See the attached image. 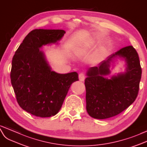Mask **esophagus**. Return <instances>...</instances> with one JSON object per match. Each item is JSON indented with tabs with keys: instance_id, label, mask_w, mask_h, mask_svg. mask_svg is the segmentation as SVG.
Masks as SVG:
<instances>
[{
	"instance_id": "obj_1",
	"label": "esophagus",
	"mask_w": 147,
	"mask_h": 147,
	"mask_svg": "<svg viewBox=\"0 0 147 147\" xmlns=\"http://www.w3.org/2000/svg\"><path fill=\"white\" fill-rule=\"evenodd\" d=\"M79 80H80V81H84V80H85V75L84 73H80V74H79Z\"/></svg>"
}]
</instances>
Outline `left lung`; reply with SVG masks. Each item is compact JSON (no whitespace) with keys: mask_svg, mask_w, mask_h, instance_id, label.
<instances>
[{"mask_svg":"<svg viewBox=\"0 0 147 147\" xmlns=\"http://www.w3.org/2000/svg\"><path fill=\"white\" fill-rule=\"evenodd\" d=\"M125 62V71L107 78L110 66L118 59ZM86 110L92 117L105 119L118 115L132 104L138 94L142 68L137 51L132 46L113 53L98 66L86 72Z\"/></svg>","mask_w":147,"mask_h":147,"instance_id":"1","label":"left lung"}]
</instances>
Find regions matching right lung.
<instances>
[{"label": "right lung", "mask_w": 147, "mask_h": 147, "mask_svg": "<svg viewBox=\"0 0 147 147\" xmlns=\"http://www.w3.org/2000/svg\"><path fill=\"white\" fill-rule=\"evenodd\" d=\"M63 30L35 29L25 36L12 61L11 83L18 104L33 115L49 117L59 112L78 74H60L51 70L45 53V45L58 44Z\"/></svg>", "instance_id": "obj_1"}]
</instances>
